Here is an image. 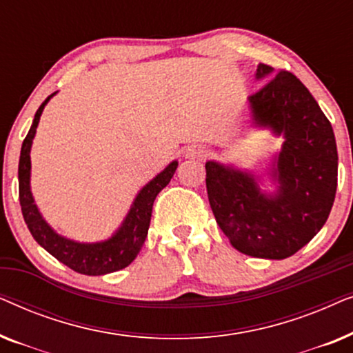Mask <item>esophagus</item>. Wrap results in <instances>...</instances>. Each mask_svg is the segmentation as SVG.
Masks as SVG:
<instances>
[{"label": "esophagus", "mask_w": 353, "mask_h": 353, "mask_svg": "<svg viewBox=\"0 0 353 353\" xmlns=\"http://www.w3.org/2000/svg\"><path fill=\"white\" fill-rule=\"evenodd\" d=\"M186 156H188V157L202 159V157L207 156V152H205V149L201 148V146H191V148L186 151Z\"/></svg>", "instance_id": "obj_1"}]
</instances>
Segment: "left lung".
<instances>
[{"mask_svg": "<svg viewBox=\"0 0 353 353\" xmlns=\"http://www.w3.org/2000/svg\"><path fill=\"white\" fill-rule=\"evenodd\" d=\"M273 72L259 64L257 79ZM249 103L255 123L286 138L274 173L279 192L263 196L248 173L207 162V194L216 223L234 249L259 259H288L310 243L334 204V132L310 91L288 70L270 77Z\"/></svg>", "mask_w": 353, "mask_h": 353, "instance_id": "obj_1", "label": "left lung"}]
</instances>
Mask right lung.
Listing matches in <instances>:
<instances>
[{"mask_svg":"<svg viewBox=\"0 0 353 353\" xmlns=\"http://www.w3.org/2000/svg\"><path fill=\"white\" fill-rule=\"evenodd\" d=\"M51 96H48L45 103L38 108L32 127L22 143L21 159H19V201H21L23 220H26L27 228L30 230L37 243L43 249H46L52 257H56L74 272L90 274V276L117 272V270L128 267L141 250L144 239L148 236L149 223H151L154 199L170 183L173 173L178 167V162H172L165 170L159 173L151 183H148L143 188L137 199H134V204L128 216L125 219L123 226L109 241L98 244H79L74 243V241L61 238L41 219L37 205L33 204L30 186H28V181H30L32 139L35 137L43 108H45Z\"/></svg>","mask_w":353,"mask_h":353,"instance_id":"obj_1","label":"right lung"}]
</instances>
